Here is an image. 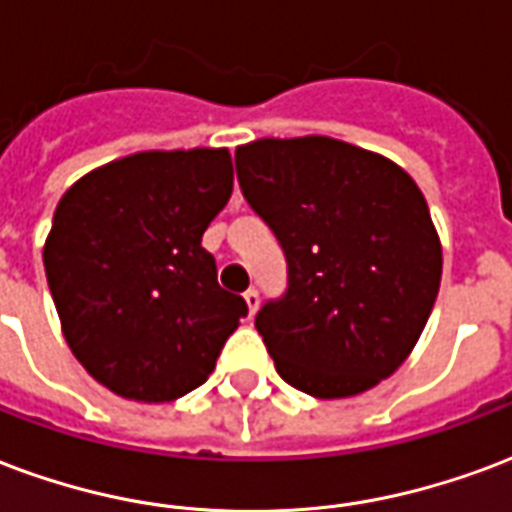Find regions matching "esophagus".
Instances as JSON below:
<instances>
[{"mask_svg": "<svg viewBox=\"0 0 512 512\" xmlns=\"http://www.w3.org/2000/svg\"><path fill=\"white\" fill-rule=\"evenodd\" d=\"M244 301H246V306H249V317H252V314L257 312V306H260V293H257L255 287H252V290H246L244 293Z\"/></svg>", "mask_w": 512, "mask_h": 512, "instance_id": "obj_1", "label": "esophagus"}]
</instances>
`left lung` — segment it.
<instances>
[{
    "instance_id": "1",
    "label": "left lung",
    "mask_w": 512,
    "mask_h": 512,
    "mask_svg": "<svg viewBox=\"0 0 512 512\" xmlns=\"http://www.w3.org/2000/svg\"><path fill=\"white\" fill-rule=\"evenodd\" d=\"M236 170L287 260L285 295L255 317L279 377L317 399L391 377L426 328L442 276L418 184L396 162L323 135L238 146Z\"/></svg>"
}]
</instances>
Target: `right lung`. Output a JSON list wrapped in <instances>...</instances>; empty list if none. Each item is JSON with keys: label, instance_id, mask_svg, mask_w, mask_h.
Instances as JSON below:
<instances>
[{"label": "right lung", "instance_id": "obj_1", "mask_svg": "<svg viewBox=\"0 0 512 512\" xmlns=\"http://www.w3.org/2000/svg\"><path fill=\"white\" fill-rule=\"evenodd\" d=\"M230 192L227 149L140 151L59 200L48 287L73 355L116 396L160 404L195 391L246 317L200 246Z\"/></svg>", "mask_w": 512, "mask_h": 512}]
</instances>
